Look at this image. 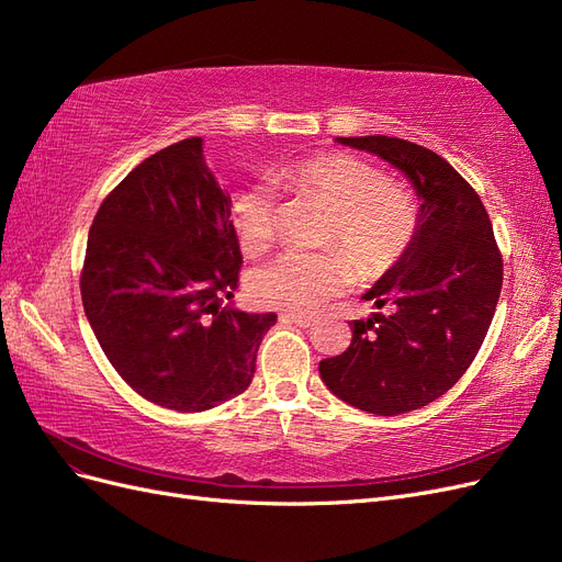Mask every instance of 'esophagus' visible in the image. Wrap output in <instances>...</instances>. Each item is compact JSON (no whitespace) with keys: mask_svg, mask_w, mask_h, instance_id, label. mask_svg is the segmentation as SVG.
<instances>
[{"mask_svg":"<svg viewBox=\"0 0 562 562\" xmlns=\"http://www.w3.org/2000/svg\"><path fill=\"white\" fill-rule=\"evenodd\" d=\"M281 321H291L300 328H312L314 326V316H307V314H281Z\"/></svg>","mask_w":562,"mask_h":562,"instance_id":"obj_1","label":"esophagus"}]
</instances>
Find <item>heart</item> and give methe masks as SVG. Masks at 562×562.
I'll return each instance as SVG.
<instances>
[{
	"label": "heart",
	"mask_w": 562,
	"mask_h": 562,
	"mask_svg": "<svg viewBox=\"0 0 562 562\" xmlns=\"http://www.w3.org/2000/svg\"><path fill=\"white\" fill-rule=\"evenodd\" d=\"M285 180L330 211L326 244L347 251L363 279H375L394 267L417 232L413 194L389 184L378 166L353 155L330 151L304 159L288 168ZM229 215L246 255H260L274 241V199L265 187L236 194ZM346 256L339 250L283 252L252 271L248 295L260 307L312 312L353 281Z\"/></svg>",
	"instance_id": "b5f03b06"
}]
</instances>
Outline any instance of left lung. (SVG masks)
Wrapping results in <instances>:
<instances>
[{"label": "left lung", "instance_id": "8db88e82", "mask_svg": "<svg viewBox=\"0 0 562 562\" xmlns=\"http://www.w3.org/2000/svg\"><path fill=\"white\" fill-rule=\"evenodd\" d=\"M401 171L417 232L363 300L389 314L351 323L345 353L318 363L337 398L394 417L443 396L479 353L502 291V255L481 196L436 151L389 135L335 138Z\"/></svg>", "mask_w": 562, "mask_h": 562}]
</instances>
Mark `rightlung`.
Instances as JSON below:
<instances>
[{"instance_id":"obj_1","label":"right lung","mask_w":562,"mask_h":562,"mask_svg":"<svg viewBox=\"0 0 562 562\" xmlns=\"http://www.w3.org/2000/svg\"><path fill=\"white\" fill-rule=\"evenodd\" d=\"M232 196L187 138L119 182L98 209L83 312L122 380L149 403L201 413L248 389L277 314L232 307L241 248Z\"/></svg>"}]
</instances>
